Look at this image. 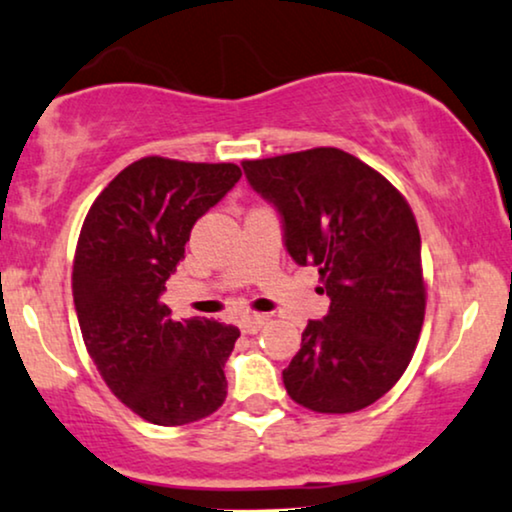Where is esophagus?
<instances>
[{
	"instance_id": "34e87169",
	"label": "esophagus",
	"mask_w": 512,
	"mask_h": 512,
	"mask_svg": "<svg viewBox=\"0 0 512 512\" xmlns=\"http://www.w3.org/2000/svg\"><path fill=\"white\" fill-rule=\"evenodd\" d=\"M267 316L264 314H252V316H245V319L241 321V331L248 333V335H255L260 333L264 326H267Z\"/></svg>"
}]
</instances>
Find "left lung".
<instances>
[{
  "instance_id": "1",
  "label": "left lung",
  "mask_w": 512,
  "mask_h": 512,
  "mask_svg": "<svg viewBox=\"0 0 512 512\" xmlns=\"http://www.w3.org/2000/svg\"><path fill=\"white\" fill-rule=\"evenodd\" d=\"M250 186L281 212L290 257L319 269L331 300L283 371L290 399L354 413L404 375L425 319L420 234L406 198L340 148L245 160Z\"/></svg>"
}]
</instances>
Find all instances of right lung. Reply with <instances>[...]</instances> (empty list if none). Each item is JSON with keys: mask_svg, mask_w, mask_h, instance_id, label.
Returning <instances> with one entry per match:
<instances>
[{"mask_svg": "<svg viewBox=\"0 0 512 512\" xmlns=\"http://www.w3.org/2000/svg\"><path fill=\"white\" fill-rule=\"evenodd\" d=\"M238 179L234 163L148 155L127 165L84 217L73 262L82 340L103 383L148 423H193L226 399L224 364L238 328L198 316L174 321L160 297L193 224Z\"/></svg>", "mask_w": 512, "mask_h": 512, "instance_id": "right-lung-1", "label": "right lung"}]
</instances>
